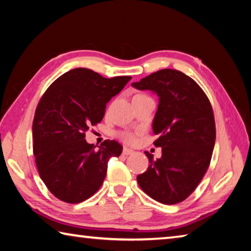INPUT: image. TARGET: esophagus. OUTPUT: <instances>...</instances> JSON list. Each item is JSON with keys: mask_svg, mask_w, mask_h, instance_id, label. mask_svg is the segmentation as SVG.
<instances>
[{"mask_svg": "<svg viewBox=\"0 0 251 251\" xmlns=\"http://www.w3.org/2000/svg\"><path fill=\"white\" fill-rule=\"evenodd\" d=\"M133 150H131V149H128V148H125L123 149V151H122V153L125 155H130V154H133Z\"/></svg>", "mask_w": 251, "mask_h": 251, "instance_id": "1", "label": "esophagus"}]
</instances>
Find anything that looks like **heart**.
I'll return each mask as SVG.
<instances>
[{
  "instance_id": "heart-1",
  "label": "heart",
  "mask_w": 251,
  "mask_h": 251,
  "mask_svg": "<svg viewBox=\"0 0 251 251\" xmlns=\"http://www.w3.org/2000/svg\"><path fill=\"white\" fill-rule=\"evenodd\" d=\"M120 138L125 141L126 143H134L135 140H137V138H135V135L132 134V133H129V132H122L120 133Z\"/></svg>"
}]
</instances>
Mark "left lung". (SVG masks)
I'll use <instances>...</instances> for the list:
<instances>
[{"label": "left lung", "instance_id": "obj_1", "mask_svg": "<svg viewBox=\"0 0 251 251\" xmlns=\"http://www.w3.org/2000/svg\"><path fill=\"white\" fill-rule=\"evenodd\" d=\"M132 86L159 96L152 128L160 135L154 146L162 148L156 160L146 152L150 164L137 181L153 200L181 203L194 192L212 159L216 139L212 104L195 80L175 69H161Z\"/></svg>", "mask_w": 251, "mask_h": 251}]
</instances>
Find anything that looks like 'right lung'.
<instances>
[{
	"label": "right lung",
	"instance_id": "obj_1",
	"mask_svg": "<svg viewBox=\"0 0 251 251\" xmlns=\"http://www.w3.org/2000/svg\"><path fill=\"white\" fill-rule=\"evenodd\" d=\"M131 78H104L94 70L75 68L57 78L39 100L33 120L35 162L58 200L77 204L89 199L102 185L110 157L121 154V144L114 140H105L96 150L85 137Z\"/></svg>",
	"mask_w": 251,
	"mask_h": 251
}]
</instances>
